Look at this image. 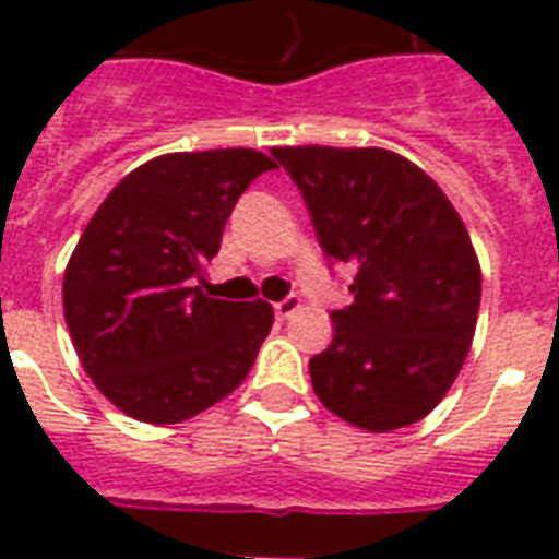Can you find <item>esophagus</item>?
<instances>
[{"label": "esophagus", "instance_id": "34e87169", "mask_svg": "<svg viewBox=\"0 0 559 559\" xmlns=\"http://www.w3.org/2000/svg\"><path fill=\"white\" fill-rule=\"evenodd\" d=\"M296 311H299V299H296V296H287V299L275 302V317H278V320H290Z\"/></svg>", "mask_w": 559, "mask_h": 559}]
</instances>
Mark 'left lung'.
Segmentation results:
<instances>
[{"label":"left lung","mask_w":559,"mask_h":559,"mask_svg":"<svg viewBox=\"0 0 559 559\" xmlns=\"http://www.w3.org/2000/svg\"><path fill=\"white\" fill-rule=\"evenodd\" d=\"M320 248L350 263L353 305L308 362L323 407L362 431L425 419L467 359L481 299L479 257L428 173L389 148L275 146Z\"/></svg>","instance_id":"1"}]
</instances>
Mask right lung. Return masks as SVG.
Here are the masks:
<instances>
[{
  "label": "right lung",
  "mask_w": 559,
  "mask_h": 559,
  "mask_svg": "<svg viewBox=\"0 0 559 559\" xmlns=\"http://www.w3.org/2000/svg\"><path fill=\"white\" fill-rule=\"evenodd\" d=\"M275 160L257 148L170 152L140 164L80 236L62 308L83 371L148 425L209 411L242 383L272 329V305L197 287L236 200Z\"/></svg>",
  "instance_id": "1"
}]
</instances>
